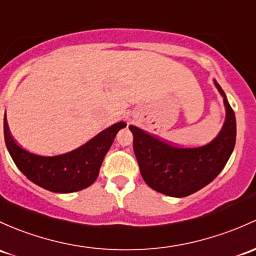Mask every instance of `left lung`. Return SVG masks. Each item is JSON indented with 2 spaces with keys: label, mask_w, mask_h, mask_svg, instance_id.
Here are the masks:
<instances>
[{
  "label": "left lung",
  "mask_w": 256,
  "mask_h": 256,
  "mask_svg": "<svg viewBox=\"0 0 256 256\" xmlns=\"http://www.w3.org/2000/svg\"><path fill=\"white\" fill-rule=\"evenodd\" d=\"M214 82L223 96L226 121L216 138L205 146L178 148L136 126H128L141 176L156 192L173 198L192 195L210 184L230 160L236 144V115L220 86Z\"/></svg>",
  "instance_id": "obj_1"
}]
</instances>
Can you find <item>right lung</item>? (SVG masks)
<instances>
[{
	"label": "right lung",
	"instance_id": "add662e5",
	"mask_svg": "<svg viewBox=\"0 0 256 256\" xmlns=\"http://www.w3.org/2000/svg\"><path fill=\"white\" fill-rule=\"evenodd\" d=\"M126 126L114 124L78 148L54 157L33 154L18 146L10 132L4 114V142L13 162L30 182L52 192H74L92 185L118 131Z\"/></svg>",
	"mask_w": 256,
	"mask_h": 256
}]
</instances>
